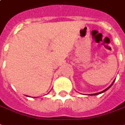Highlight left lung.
Returning a JSON list of instances; mask_svg holds the SVG:
<instances>
[{"label":"left lung","mask_w":125,"mask_h":125,"mask_svg":"<svg viewBox=\"0 0 125 125\" xmlns=\"http://www.w3.org/2000/svg\"><path fill=\"white\" fill-rule=\"evenodd\" d=\"M113 83H114V82H113V83L111 84V86H109V87H108V88H107V89H105V90H104L103 91H102V92H100V93H98L93 94H91V95H96V94H101V93H104V92H105V91H106V90H108V89H109V88H110V87H111V86H112V85H113Z\"/></svg>","instance_id":"8db88e82"}]
</instances>
